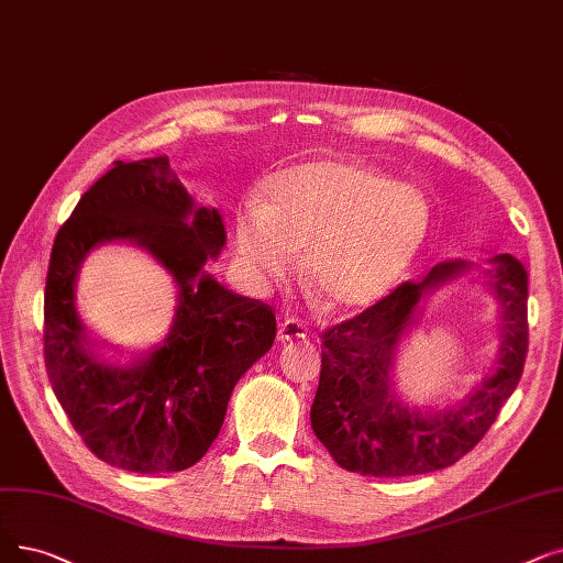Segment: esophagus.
<instances>
[{
	"label": "esophagus",
	"instance_id": "obj_1",
	"mask_svg": "<svg viewBox=\"0 0 563 563\" xmlns=\"http://www.w3.org/2000/svg\"><path fill=\"white\" fill-rule=\"evenodd\" d=\"M301 338H306V327L299 320H285L278 324L280 342H291V340H301Z\"/></svg>",
	"mask_w": 563,
	"mask_h": 563
}]
</instances>
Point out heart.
Segmentation results:
<instances>
[{"mask_svg":"<svg viewBox=\"0 0 563 563\" xmlns=\"http://www.w3.org/2000/svg\"><path fill=\"white\" fill-rule=\"evenodd\" d=\"M264 200L234 211V249L255 287L297 272L333 312H358L394 289L430 228L426 192L347 158H317L280 169Z\"/></svg>","mask_w":563,"mask_h":563,"instance_id":"1","label":"heart"}]
</instances>
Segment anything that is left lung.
Wrapping results in <instances>:
<instances>
[{
    "label": "left lung",
    "mask_w": 563,
    "mask_h": 563,
    "mask_svg": "<svg viewBox=\"0 0 563 563\" xmlns=\"http://www.w3.org/2000/svg\"><path fill=\"white\" fill-rule=\"evenodd\" d=\"M481 268L497 303L499 350L495 371L444 409L402 402L396 358L402 340L421 324L426 299L478 266L439 262L419 283H402L354 320L324 333L320 386L310 407L317 439L347 472L363 476H417L467 455L516 390L527 356V268L508 253Z\"/></svg>",
    "instance_id": "8db88e82"
}]
</instances>
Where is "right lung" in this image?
<instances>
[{
	"instance_id": "right-lung-1",
	"label": "right lung",
	"mask_w": 563,
	"mask_h": 563,
	"mask_svg": "<svg viewBox=\"0 0 563 563\" xmlns=\"http://www.w3.org/2000/svg\"><path fill=\"white\" fill-rule=\"evenodd\" d=\"M225 241L221 211L195 205L167 156L117 161L57 232L45 278V371L70 426L112 467L188 470L221 432L241 375L272 350L274 312L205 268ZM108 242L146 250L178 285L168 335L126 364L102 354L75 306L84 260Z\"/></svg>"
}]
</instances>
